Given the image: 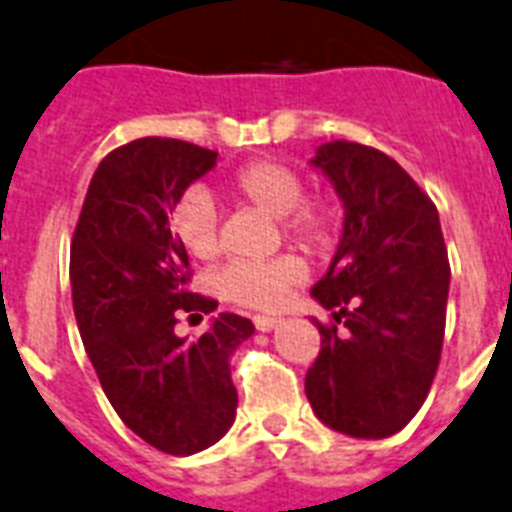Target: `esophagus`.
<instances>
[{
  "instance_id": "esophagus-1",
  "label": "esophagus",
  "mask_w": 512,
  "mask_h": 512,
  "mask_svg": "<svg viewBox=\"0 0 512 512\" xmlns=\"http://www.w3.org/2000/svg\"><path fill=\"white\" fill-rule=\"evenodd\" d=\"M278 326V318H270V315H255V328L257 331H273Z\"/></svg>"
}]
</instances>
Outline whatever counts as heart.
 <instances>
[{"instance_id": "b5f03b06", "label": "heart", "mask_w": 512, "mask_h": 512, "mask_svg": "<svg viewBox=\"0 0 512 512\" xmlns=\"http://www.w3.org/2000/svg\"><path fill=\"white\" fill-rule=\"evenodd\" d=\"M228 189L265 213L281 218L284 234L307 252L331 244L339 226L336 205L328 197H305V178L289 162L252 160L234 170ZM170 231L194 260H215L220 252L218 207L202 186H191L170 207ZM305 278V265L294 255L273 260H239L220 273V294L252 310H278L286 294Z\"/></svg>"}]
</instances>
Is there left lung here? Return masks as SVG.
<instances>
[{
  "instance_id": "1",
  "label": "left lung",
  "mask_w": 512,
  "mask_h": 512,
  "mask_svg": "<svg viewBox=\"0 0 512 512\" xmlns=\"http://www.w3.org/2000/svg\"><path fill=\"white\" fill-rule=\"evenodd\" d=\"M313 165L344 202V231L313 297L321 352L305 376L328 429L384 439L405 429L439 368L450 260L439 213L400 162L357 141H328Z\"/></svg>"
}]
</instances>
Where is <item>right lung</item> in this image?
Wrapping results in <instances>:
<instances>
[{"label": "right lung", "mask_w": 512, "mask_h": 512, "mask_svg": "<svg viewBox=\"0 0 512 512\" xmlns=\"http://www.w3.org/2000/svg\"><path fill=\"white\" fill-rule=\"evenodd\" d=\"M218 152L181 139L128 141L99 162L73 242V313L107 400L128 429L165 455L207 450L231 429V355L255 334L220 313L186 342L176 323L218 302L189 292V255L170 231V207Z\"/></svg>", "instance_id": "1"}]
</instances>
